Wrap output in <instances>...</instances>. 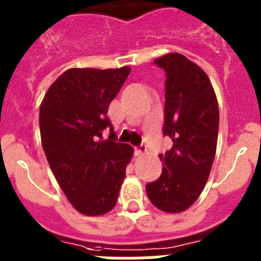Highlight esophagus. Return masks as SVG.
Instances as JSON below:
<instances>
[{
    "label": "esophagus",
    "instance_id": "obj_1",
    "mask_svg": "<svg viewBox=\"0 0 261 261\" xmlns=\"http://www.w3.org/2000/svg\"><path fill=\"white\" fill-rule=\"evenodd\" d=\"M145 153H146V146H145V145H140V146L136 147V149H135L136 155L141 156V155H144Z\"/></svg>",
    "mask_w": 261,
    "mask_h": 261
}]
</instances>
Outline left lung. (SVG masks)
Segmentation results:
<instances>
[{
	"label": "left lung",
	"instance_id": "obj_1",
	"mask_svg": "<svg viewBox=\"0 0 261 261\" xmlns=\"http://www.w3.org/2000/svg\"><path fill=\"white\" fill-rule=\"evenodd\" d=\"M166 71L163 135L172 147L159 154L162 174L146 186L154 206L167 213L188 209L204 190L217 149L220 112L208 75L180 53L154 60Z\"/></svg>",
	"mask_w": 261,
	"mask_h": 261
}]
</instances>
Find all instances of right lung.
Segmentation results:
<instances>
[{"label":"right lung","mask_w":261,"mask_h":261,"mask_svg":"<svg viewBox=\"0 0 261 261\" xmlns=\"http://www.w3.org/2000/svg\"><path fill=\"white\" fill-rule=\"evenodd\" d=\"M130 68H73L48 89L39 112L41 145L49 167L70 204L86 216L114 209L130 145L100 140L112 128L108 106L120 91Z\"/></svg>","instance_id":"obj_1"}]
</instances>
